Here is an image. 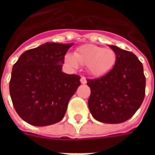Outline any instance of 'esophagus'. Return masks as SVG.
Listing matches in <instances>:
<instances>
[{
	"label": "esophagus",
	"instance_id": "1",
	"mask_svg": "<svg viewBox=\"0 0 155 155\" xmlns=\"http://www.w3.org/2000/svg\"><path fill=\"white\" fill-rule=\"evenodd\" d=\"M81 84H86V82H87V81H86V78L84 77V76H82V77L81 78Z\"/></svg>",
	"mask_w": 155,
	"mask_h": 155
}]
</instances>
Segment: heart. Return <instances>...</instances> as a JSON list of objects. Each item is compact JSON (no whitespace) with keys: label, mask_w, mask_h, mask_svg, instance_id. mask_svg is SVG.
<instances>
[{"label":"heart","mask_w":155,"mask_h":155,"mask_svg":"<svg viewBox=\"0 0 155 155\" xmlns=\"http://www.w3.org/2000/svg\"><path fill=\"white\" fill-rule=\"evenodd\" d=\"M117 61V54L110 48H103L93 44L83 45L74 54L64 55L65 63L72 68H77L79 63L87 65L88 71L94 76H102L113 69Z\"/></svg>","instance_id":"1"}]
</instances>
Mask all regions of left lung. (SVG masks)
<instances>
[{"mask_svg": "<svg viewBox=\"0 0 155 155\" xmlns=\"http://www.w3.org/2000/svg\"><path fill=\"white\" fill-rule=\"evenodd\" d=\"M110 47L116 53V63L104 76L87 80L91 88L88 105L98 121L120 124L130 119L143 103L145 76L143 64L134 53L116 45Z\"/></svg>", "mask_w": 155, "mask_h": 155, "instance_id": "obj_1", "label": "left lung"}]
</instances>
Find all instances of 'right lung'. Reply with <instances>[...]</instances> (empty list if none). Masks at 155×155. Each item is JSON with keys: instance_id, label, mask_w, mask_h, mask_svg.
<instances>
[{"instance_id": "add662e5", "label": "right lung", "mask_w": 155, "mask_h": 155, "mask_svg": "<svg viewBox=\"0 0 155 155\" xmlns=\"http://www.w3.org/2000/svg\"><path fill=\"white\" fill-rule=\"evenodd\" d=\"M47 42L25 51L13 68L10 94L16 113L35 126L61 121L81 77L62 71L64 54L73 45Z\"/></svg>"}]
</instances>
